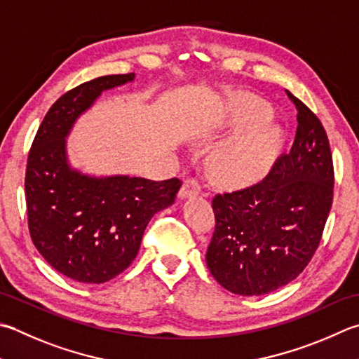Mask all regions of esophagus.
Instances as JSON below:
<instances>
[{"mask_svg":"<svg viewBox=\"0 0 359 359\" xmlns=\"http://www.w3.org/2000/svg\"><path fill=\"white\" fill-rule=\"evenodd\" d=\"M201 193V184L196 179H187L182 185L180 191H179V198L180 199H188L193 198V196Z\"/></svg>","mask_w":359,"mask_h":359,"instance_id":"34e87169","label":"esophagus"}]
</instances>
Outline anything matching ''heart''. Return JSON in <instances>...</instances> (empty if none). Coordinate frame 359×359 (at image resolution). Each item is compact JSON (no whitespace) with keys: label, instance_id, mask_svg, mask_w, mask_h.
<instances>
[{"label":"heart","instance_id":"b5f03b06","mask_svg":"<svg viewBox=\"0 0 359 359\" xmlns=\"http://www.w3.org/2000/svg\"><path fill=\"white\" fill-rule=\"evenodd\" d=\"M264 115L266 105L258 100H245L231 111L229 126L257 119L222 142L215 151L212 168L219 177L229 182H249L268 170L277 149L280 129Z\"/></svg>","mask_w":359,"mask_h":359}]
</instances>
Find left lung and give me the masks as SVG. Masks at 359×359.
<instances>
[{
  "label": "left lung",
  "instance_id": "left-lung-1",
  "mask_svg": "<svg viewBox=\"0 0 359 359\" xmlns=\"http://www.w3.org/2000/svg\"><path fill=\"white\" fill-rule=\"evenodd\" d=\"M297 109L291 151L258 184L216 194L207 266L222 287L262 296L292 282L320 243L333 202V158L324 126L290 91Z\"/></svg>",
  "mask_w": 359,
  "mask_h": 359
}]
</instances>
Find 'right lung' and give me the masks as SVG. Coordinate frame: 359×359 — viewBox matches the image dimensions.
I'll use <instances>...</instances> for the list:
<instances>
[{"label": "right lung", "mask_w": 359, "mask_h": 359, "mask_svg": "<svg viewBox=\"0 0 359 359\" xmlns=\"http://www.w3.org/2000/svg\"><path fill=\"white\" fill-rule=\"evenodd\" d=\"M135 74L96 77L67 91L48 110L26 165L27 226L48 264L76 282L100 285L135 259L151 217L174 203L179 179L154 182L129 175L95 177L74 170L67 137L102 91Z\"/></svg>", "instance_id": "1"}]
</instances>
